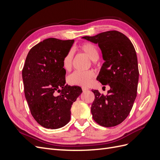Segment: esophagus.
Returning a JSON list of instances; mask_svg holds the SVG:
<instances>
[{"label":"esophagus","mask_w":160,"mask_h":160,"mask_svg":"<svg viewBox=\"0 0 160 160\" xmlns=\"http://www.w3.org/2000/svg\"><path fill=\"white\" fill-rule=\"evenodd\" d=\"M88 89H89L88 88H85V87H83V88H82V90H83V91H87Z\"/></svg>","instance_id":"esophagus-1"}]
</instances>
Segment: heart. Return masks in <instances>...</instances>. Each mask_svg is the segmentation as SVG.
<instances>
[{"mask_svg": "<svg viewBox=\"0 0 160 160\" xmlns=\"http://www.w3.org/2000/svg\"><path fill=\"white\" fill-rule=\"evenodd\" d=\"M81 51L83 52L88 55L92 61H96L99 58V51L98 48L93 44L90 42H85L79 46ZM72 52H69L62 60V67L67 70L69 71L72 65ZM95 77V73L92 71H88L85 72L75 71L70 75L68 77L69 83L72 85H79L86 87L89 85Z\"/></svg>", "mask_w": 160, "mask_h": 160, "instance_id": "obj_1", "label": "heart"}]
</instances>
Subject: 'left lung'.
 Masks as SVG:
<instances>
[{"label":"left lung","instance_id":"8db88e82","mask_svg":"<svg viewBox=\"0 0 160 160\" xmlns=\"http://www.w3.org/2000/svg\"><path fill=\"white\" fill-rule=\"evenodd\" d=\"M82 38L98 44L105 62L97 79L103 85L110 87L107 96L101 95L98 90H92L95 94L91 108L93 118L101 126H115L126 119L137 97L136 52L129 38L117 31Z\"/></svg>","mask_w":160,"mask_h":160}]
</instances>
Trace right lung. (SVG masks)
Segmentation results:
<instances>
[{"label": "right lung", "instance_id": "1", "mask_svg": "<svg viewBox=\"0 0 160 160\" xmlns=\"http://www.w3.org/2000/svg\"><path fill=\"white\" fill-rule=\"evenodd\" d=\"M74 40L49 38L28 52L22 71L24 91L31 113L47 129L65 126L71 119V108L81 94L80 87L65 85L62 60ZM60 93L55 96L54 92Z\"/></svg>", "mask_w": 160, "mask_h": 160}]
</instances>
